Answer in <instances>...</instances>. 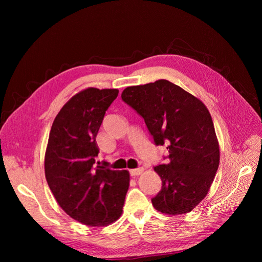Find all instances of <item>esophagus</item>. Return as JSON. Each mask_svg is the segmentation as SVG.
<instances>
[{
  "mask_svg": "<svg viewBox=\"0 0 262 262\" xmlns=\"http://www.w3.org/2000/svg\"><path fill=\"white\" fill-rule=\"evenodd\" d=\"M143 168H142V167H140V168H136V169H131L130 170V175L131 176H139V175H141V173L142 172H143Z\"/></svg>",
  "mask_w": 262,
  "mask_h": 262,
  "instance_id": "obj_1",
  "label": "esophagus"
}]
</instances>
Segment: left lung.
<instances>
[{"label":"left lung","instance_id":"8db88e82","mask_svg":"<svg viewBox=\"0 0 262 262\" xmlns=\"http://www.w3.org/2000/svg\"><path fill=\"white\" fill-rule=\"evenodd\" d=\"M121 98L144 119L155 144L167 145L168 162L154 167L162 189L153 207L168 215L192 211L209 192L220 164L208 108L167 80L126 87Z\"/></svg>","mask_w":262,"mask_h":262}]
</instances>
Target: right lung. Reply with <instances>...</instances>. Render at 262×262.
Instances as JSON below:
<instances>
[{"label": "right lung", "mask_w": 262, "mask_h": 262, "mask_svg": "<svg viewBox=\"0 0 262 262\" xmlns=\"http://www.w3.org/2000/svg\"><path fill=\"white\" fill-rule=\"evenodd\" d=\"M119 91L89 87L62 107L45 155L48 186L62 210L87 226H107L121 216L130 173L95 165L96 136Z\"/></svg>", "instance_id": "add662e5"}]
</instances>
